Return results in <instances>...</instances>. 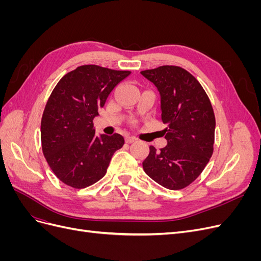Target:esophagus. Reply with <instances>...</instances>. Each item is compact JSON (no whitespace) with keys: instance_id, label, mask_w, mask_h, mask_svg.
Wrapping results in <instances>:
<instances>
[{"instance_id":"1","label":"esophagus","mask_w":261,"mask_h":261,"mask_svg":"<svg viewBox=\"0 0 261 261\" xmlns=\"http://www.w3.org/2000/svg\"><path fill=\"white\" fill-rule=\"evenodd\" d=\"M135 140H136V138L133 137V136H127V137L125 138V141H126V143H127V144H132V143H134V141H135Z\"/></svg>"}]
</instances>
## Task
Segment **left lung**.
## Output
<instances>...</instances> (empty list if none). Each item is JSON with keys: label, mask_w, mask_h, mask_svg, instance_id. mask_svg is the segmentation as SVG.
<instances>
[{"label": "left lung", "mask_w": 261, "mask_h": 261, "mask_svg": "<svg viewBox=\"0 0 261 261\" xmlns=\"http://www.w3.org/2000/svg\"><path fill=\"white\" fill-rule=\"evenodd\" d=\"M161 98V118L168 145L150 146L143 162L146 174L161 186L178 191L200 175L213 153L216 117L202 86L186 69L164 65L140 72Z\"/></svg>", "instance_id": "1"}]
</instances>
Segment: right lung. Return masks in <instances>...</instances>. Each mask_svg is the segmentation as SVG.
Instances as JSON below:
<instances>
[{"label": "right lung", "mask_w": 261, "mask_h": 261, "mask_svg": "<svg viewBox=\"0 0 261 261\" xmlns=\"http://www.w3.org/2000/svg\"><path fill=\"white\" fill-rule=\"evenodd\" d=\"M130 74L98 65L78 66L63 76L46 102L41 120V144L46 162L63 183L85 188L106 175L120 134L97 136L93 118L114 87Z\"/></svg>", "instance_id": "obj_1"}]
</instances>
